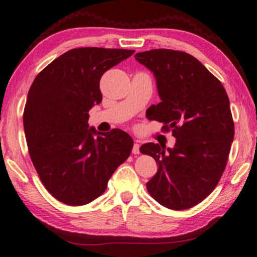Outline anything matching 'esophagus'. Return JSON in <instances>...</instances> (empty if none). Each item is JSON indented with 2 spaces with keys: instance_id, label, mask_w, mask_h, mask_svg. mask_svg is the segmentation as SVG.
<instances>
[{
  "instance_id": "esophagus-1",
  "label": "esophagus",
  "mask_w": 257,
  "mask_h": 257,
  "mask_svg": "<svg viewBox=\"0 0 257 257\" xmlns=\"http://www.w3.org/2000/svg\"><path fill=\"white\" fill-rule=\"evenodd\" d=\"M139 147H141V145L138 144V142H135L134 147H133V153L134 154H139V153H141V151H139Z\"/></svg>"
}]
</instances>
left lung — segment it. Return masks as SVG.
I'll use <instances>...</instances> for the list:
<instances>
[{"label":"left lung","instance_id":"8db88e82","mask_svg":"<svg viewBox=\"0 0 257 257\" xmlns=\"http://www.w3.org/2000/svg\"><path fill=\"white\" fill-rule=\"evenodd\" d=\"M139 63L153 72L161 102L150 107L151 120L172 130L175 147L146 143L158 172L146 187L170 210L201 203L219 182L227 165L234 125L227 92L220 80L185 52L167 49L141 52Z\"/></svg>","mask_w":257,"mask_h":257}]
</instances>
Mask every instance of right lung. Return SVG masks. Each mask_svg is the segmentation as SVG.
<instances>
[{
  "mask_svg": "<svg viewBox=\"0 0 257 257\" xmlns=\"http://www.w3.org/2000/svg\"><path fill=\"white\" fill-rule=\"evenodd\" d=\"M134 50L80 47L60 55L30 87L24 128L30 159L52 196L67 205L88 204L105 191L134 141L120 129L101 134L88 111L102 102L99 79Z\"/></svg>",
  "mask_w": 257,
  "mask_h": 257,
  "instance_id": "1",
  "label": "right lung"
}]
</instances>
